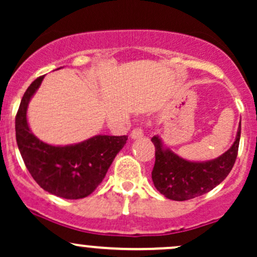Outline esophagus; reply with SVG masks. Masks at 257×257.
<instances>
[{
	"label": "esophagus",
	"instance_id": "1",
	"mask_svg": "<svg viewBox=\"0 0 257 257\" xmlns=\"http://www.w3.org/2000/svg\"><path fill=\"white\" fill-rule=\"evenodd\" d=\"M144 137V132L141 128H134L131 133V138L133 140H135V139H140Z\"/></svg>",
	"mask_w": 257,
	"mask_h": 257
}]
</instances>
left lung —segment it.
Masks as SVG:
<instances>
[{
  "mask_svg": "<svg viewBox=\"0 0 257 257\" xmlns=\"http://www.w3.org/2000/svg\"><path fill=\"white\" fill-rule=\"evenodd\" d=\"M240 140V123L234 143L225 153L210 161L193 162L180 157L155 135L156 162L152 170L155 187L172 200H187L208 193L227 178L234 166Z\"/></svg>",
  "mask_w": 257,
  "mask_h": 257,
  "instance_id": "1",
  "label": "left lung"
}]
</instances>
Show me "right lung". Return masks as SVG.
Returning <instances> with one entry per match:
<instances>
[{
    "label": "right lung",
    "instance_id": "right-lung-1",
    "mask_svg": "<svg viewBox=\"0 0 257 257\" xmlns=\"http://www.w3.org/2000/svg\"><path fill=\"white\" fill-rule=\"evenodd\" d=\"M44 76L35 79L25 91L16 118L18 149L31 176L44 191L65 199L89 196L104 180L128 137L95 135L70 145H51L31 132L28 107Z\"/></svg>",
    "mask_w": 257,
    "mask_h": 257
}]
</instances>
